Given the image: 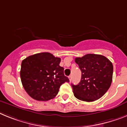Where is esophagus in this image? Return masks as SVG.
<instances>
[{"label":"esophagus","instance_id":"esophagus-1","mask_svg":"<svg viewBox=\"0 0 127 127\" xmlns=\"http://www.w3.org/2000/svg\"><path fill=\"white\" fill-rule=\"evenodd\" d=\"M68 79H69V80H70V81H71V79H72V77H71V75L69 76V77H68Z\"/></svg>","mask_w":127,"mask_h":127}]
</instances>
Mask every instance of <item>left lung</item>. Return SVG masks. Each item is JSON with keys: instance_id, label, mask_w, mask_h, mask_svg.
I'll list each match as a JSON object with an SVG mask.
<instances>
[{"instance_id": "1", "label": "left lung", "mask_w": 127, "mask_h": 127, "mask_svg": "<svg viewBox=\"0 0 127 127\" xmlns=\"http://www.w3.org/2000/svg\"><path fill=\"white\" fill-rule=\"evenodd\" d=\"M75 61L82 72L80 82L77 85L71 84L75 96L88 102L101 98L112 82V63L105 56L92 54L76 57Z\"/></svg>"}]
</instances>
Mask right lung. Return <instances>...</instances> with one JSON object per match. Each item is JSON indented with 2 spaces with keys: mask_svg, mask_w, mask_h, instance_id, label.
<instances>
[{
  "mask_svg": "<svg viewBox=\"0 0 127 127\" xmlns=\"http://www.w3.org/2000/svg\"><path fill=\"white\" fill-rule=\"evenodd\" d=\"M61 58L48 52L30 56L22 61L20 77L27 94L34 100L48 101L57 95L60 86L69 82L59 66Z\"/></svg>",
  "mask_w": 127,
  "mask_h": 127,
  "instance_id": "1",
  "label": "right lung"
}]
</instances>
